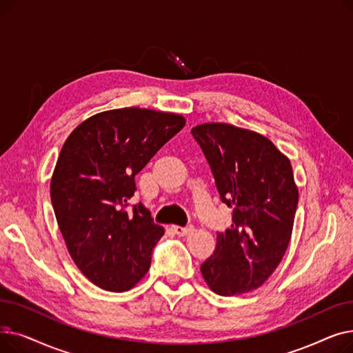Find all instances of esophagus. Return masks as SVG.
Wrapping results in <instances>:
<instances>
[{"instance_id":"34e87169","label":"esophagus","mask_w":353,"mask_h":353,"mask_svg":"<svg viewBox=\"0 0 353 353\" xmlns=\"http://www.w3.org/2000/svg\"><path fill=\"white\" fill-rule=\"evenodd\" d=\"M173 230H174V233H176V234H179V236H186V234H189V233L193 230V228H192V226H186V228L174 226V228H173Z\"/></svg>"}]
</instances>
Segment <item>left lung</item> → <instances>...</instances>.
<instances>
[{
    "label": "left lung",
    "instance_id": "8db88e82",
    "mask_svg": "<svg viewBox=\"0 0 353 353\" xmlns=\"http://www.w3.org/2000/svg\"><path fill=\"white\" fill-rule=\"evenodd\" d=\"M192 134L220 200L233 209L230 229L217 233L200 272L217 294L252 292L279 266L290 242L299 200L290 161L265 136L232 124H199Z\"/></svg>",
    "mask_w": 353,
    "mask_h": 353
}]
</instances>
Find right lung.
<instances>
[{"instance_id": "1", "label": "right lung", "mask_w": 353, "mask_h": 353, "mask_svg": "<svg viewBox=\"0 0 353 353\" xmlns=\"http://www.w3.org/2000/svg\"><path fill=\"white\" fill-rule=\"evenodd\" d=\"M186 124L139 107L108 110L72 130L51 177L55 219L70 256L90 282L132 289L147 273L164 229L141 203L128 212L134 177Z\"/></svg>"}]
</instances>
